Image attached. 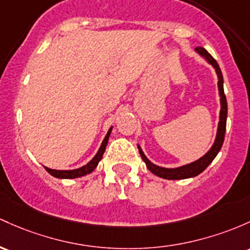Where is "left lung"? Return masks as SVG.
I'll return each instance as SVG.
<instances>
[{"instance_id":"left-lung-1","label":"left lung","mask_w":250,"mask_h":250,"mask_svg":"<svg viewBox=\"0 0 250 250\" xmlns=\"http://www.w3.org/2000/svg\"><path fill=\"white\" fill-rule=\"evenodd\" d=\"M197 53H199L203 58H205L209 64L213 66L216 70L218 77V91H219V97H221V111H219V122H218V129H217V135H216L215 142H213L212 147L210 148L209 152L205 155H203L201 159L193 161V163L188 164V165H184L177 168H165V167L156 166L153 163H150L147 159V156L144 154L141 147H139L140 155H141L142 160L146 164L147 168L152 172L153 174L158 175V177L164 178V179L168 180H179V179H186V178H192L196 177L199 173H202L208 166L212 163L213 159L216 158V155L218 154V152L221 150L222 145L224 141V135H226V125H227V115H228V105H227V98L224 95V89H223V76H222V71L219 68L217 62L212 58V56L203 47H197L196 48Z\"/></svg>"}]
</instances>
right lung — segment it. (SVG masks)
Wrapping results in <instances>:
<instances>
[{
	"label": "right lung",
	"instance_id": "right-lung-1",
	"mask_svg": "<svg viewBox=\"0 0 250 250\" xmlns=\"http://www.w3.org/2000/svg\"><path fill=\"white\" fill-rule=\"evenodd\" d=\"M111 130H112V127L108 130V133H106L105 138H104L102 145H101L100 149H98L97 154H96L94 158H92V160L89 161V163H87L85 166L81 167V168H77V169H68V171H62V169H51V168H48V167H45L46 171H47L51 175H53V177L59 178V179H73V178H79V177H83V175L91 173L96 167H97L98 163L101 161V159H102V156L104 154V150H105L106 145H108V140H109V136H110Z\"/></svg>",
	"mask_w": 250,
	"mask_h": 250
}]
</instances>
